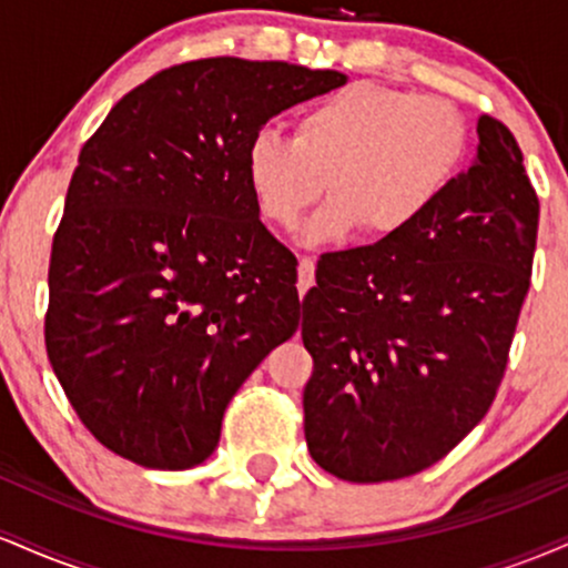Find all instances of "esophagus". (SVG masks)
Instances as JSON below:
<instances>
[{
    "label": "esophagus",
    "mask_w": 568,
    "mask_h": 568,
    "mask_svg": "<svg viewBox=\"0 0 568 568\" xmlns=\"http://www.w3.org/2000/svg\"><path fill=\"white\" fill-rule=\"evenodd\" d=\"M315 285V258L302 256L298 258V296L304 298V293Z\"/></svg>",
    "instance_id": "1"
}]
</instances>
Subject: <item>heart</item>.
<instances>
[{"label": "heart", "mask_w": 568, "mask_h": 568, "mask_svg": "<svg viewBox=\"0 0 568 568\" xmlns=\"http://www.w3.org/2000/svg\"><path fill=\"white\" fill-rule=\"evenodd\" d=\"M470 128L452 101L384 84H349L317 98L293 139L258 130L245 149V184L266 224L291 232L317 200H334L306 226V243L361 230L393 240L438 205L465 165Z\"/></svg>", "instance_id": "obj_1"}]
</instances>
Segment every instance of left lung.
Returning <instances> with one entry per match:
<instances>
[{
	"label": "left lung",
	"instance_id": "left-lung-1",
	"mask_svg": "<svg viewBox=\"0 0 568 568\" xmlns=\"http://www.w3.org/2000/svg\"><path fill=\"white\" fill-rule=\"evenodd\" d=\"M539 200L499 120L414 230L325 253L304 296V435L352 484L427 470L497 397L531 285Z\"/></svg>",
	"mask_w": 568,
	"mask_h": 568
}]
</instances>
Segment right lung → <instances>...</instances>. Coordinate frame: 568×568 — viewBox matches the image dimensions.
Returning a JSON list of instances; mask_svg holds the SVG:
<instances>
[{"label": "right lung", "instance_id": "add662e5", "mask_svg": "<svg viewBox=\"0 0 568 568\" xmlns=\"http://www.w3.org/2000/svg\"><path fill=\"white\" fill-rule=\"evenodd\" d=\"M344 82L285 61L179 63L120 98L82 146L44 344L109 452L152 470L205 462L240 384L296 334V256L258 219L245 149Z\"/></svg>", "mask_w": 568, "mask_h": 568}]
</instances>
